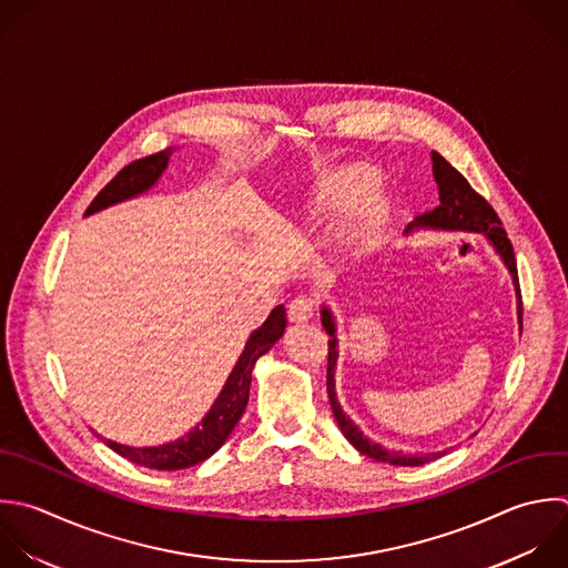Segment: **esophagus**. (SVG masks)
<instances>
[{
  "instance_id": "1",
  "label": "esophagus",
  "mask_w": 568,
  "mask_h": 568,
  "mask_svg": "<svg viewBox=\"0 0 568 568\" xmlns=\"http://www.w3.org/2000/svg\"><path fill=\"white\" fill-rule=\"evenodd\" d=\"M317 311V302L308 295H297L288 304V320L291 322H308Z\"/></svg>"
}]
</instances>
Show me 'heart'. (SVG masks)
Listing matches in <instances>:
<instances>
[{"instance_id":"heart-1","label":"heart","mask_w":568,"mask_h":568,"mask_svg":"<svg viewBox=\"0 0 568 568\" xmlns=\"http://www.w3.org/2000/svg\"><path fill=\"white\" fill-rule=\"evenodd\" d=\"M375 189V175L371 169L351 166L322 180L308 202L315 220L337 224L353 213L351 237L357 246H371L377 242L384 220L386 204L371 195Z\"/></svg>"}]
</instances>
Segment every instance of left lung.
I'll return each mask as SVG.
<instances>
[{
	"instance_id": "left-lung-1",
	"label": "left lung",
	"mask_w": 568,
	"mask_h": 568,
	"mask_svg": "<svg viewBox=\"0 0 568 568\" xmlns=\"http://www.w3.org/2000/svg\"><path fill=\"white\" fill-rule=\"evenodd\" d=\"M433 175L437 180L439 186V206H435L433 211L419 215L415 220V226H430V229H446V231H473V233H484L493 246L497 248V253L501 255L504 264L508 266L513 282L517 286L519 293V277H517V264H515V253H513V244L506 237L501 222L497 217V213L493 211V206L468 184V180L455 169L450 166L439 153H433ZM517 315H519V326H521V293H519V306H517ZM322 324L326 328V333L331 337H335V326H333V317L331 313L324 308L322 311ZM337 362V348H335V339L328 342V368H326V388H328V399H331V408L333 415L342 428V433L346 435V439L366 457L375 459V462H384V464H395V466H422L435 457H439L442 453H415V455H406V453H390L386 448H382L379 444H373L371 439H366L362 435V430L344 415V410L337 404L335 397V384H333V368Z\"/></svg>"
}]
</instances>
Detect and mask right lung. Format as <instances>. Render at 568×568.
<instances>
[{
    "instance_id": "1",
    "label": "right lung",
    "mask_w": 568,
    "mask_h": 568,
    "mask_svg": "<svg viewBox=\"0 0 568 568\" xmlns=\"http://www.w3.org/2000/svg\"><path fill=\"white\" fill-rule=\"evenodd\" d=\"M169 155H171V149H164L160 153L146 155V158L135 160L129 166H124L98 193V197L87 209V215H91L100 209H106L115 202H122V200H129L133 195L144 193L149 186L155 184V180L166 169ZM284 328H286V311H284V306H277V308H273L268 320L257 331H253V335L248 337L246 348L240 355V359H237L233 373L229 375V379H226L220 397L215 399L213 408L182 439H175V442L162 444V446H146V448L122 446V444L111 442V439H104V442L115 453L131 459L133 464L155 468V470H180V468H189V466H195V464L204 462L206 457H211L226 442V437L231 435V430L240 422V417L246 408V402H248L253 366L282 337Z\"/></svg>"
}]
</instances>
